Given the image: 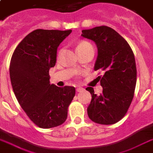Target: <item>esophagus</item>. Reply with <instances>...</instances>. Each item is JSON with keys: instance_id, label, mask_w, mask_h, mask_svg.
I'll return each instance as SVG.
<instances>
[{"instance_id": "obj_1", "label": "esophagus", "mask_w": 153, "mask_h": 153, "mask_svg": "<svg viewBox=\"0 0 153 153\" xmlns=\"http://www.w3.org/2000/svg\"><path fill=\"white\" fill-rule=\"evenodd\" d=\"M83 91V89H82V87H77L76 88L77 92H81V91Z\"/></svg>"}]
</instances>
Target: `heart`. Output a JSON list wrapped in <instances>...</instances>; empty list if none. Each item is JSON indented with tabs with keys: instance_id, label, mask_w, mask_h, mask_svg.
I'll use <instances>...</instances> for the list:
<instances>
[{
	"instance_id": "obj_1",
	"label": "heart",
	"mask_w": 153,
	"mask_h": 153,
	"mask_svg": "<svg viewBox=\"0 0 153 153\" xmlns=\"http://www.w3.org/2000/svg\"><path fill=\"white\" fill-rule=\"evenodd\" d=\"M87 45H90V43L87 42H81L80 43H79V45H77V49H79V48H81V47H84V46H87ZM62 53V51H60L59 52H58V57H59L60 56V54H61Z\"/></svg>"
}]
</instances>
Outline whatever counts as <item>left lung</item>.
<instances>
[{
    "label": "left lung",
    "mask_w": 153,
    "mask_h": 153,
    "mask_svg": "<svg viewBox=\"0 0 153 153\" xmlns=\"http://www.w3.org/2000/svg\"><path fill=\"white\" fill-rule=\"evenodd\" d=\"M82 36L95 42L98 48L95 71L104 74L97 78L102 93L95 94L92 87L87 115L93 122L110 125L120 120L131 105L136 84V66L133 51L115 30L102 25L82 30Z\"/></svg>",
    "instance_id": "1"
}]
</instances>
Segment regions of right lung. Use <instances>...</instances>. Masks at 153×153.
<instances>
[{
    "mask_svg": "<svg viewBox=\"0 0 153 153\" xmlns=\"http://www.w3.org/2000/svg\"><path fill=\"white\" fill-rule=\"evenodd\" d=\"M71 32L35 30L18 44L12 55L9 75L15 96L39 128L62 124L75 95L74 87L51 84L49 75L51 67L55 66L58 45Z\"/></svg>",
    "mask_w": 153,
    "mask_h": 153,
    "instance_id": "obj_1",
    "label": "right lung"
}]
</instances>
